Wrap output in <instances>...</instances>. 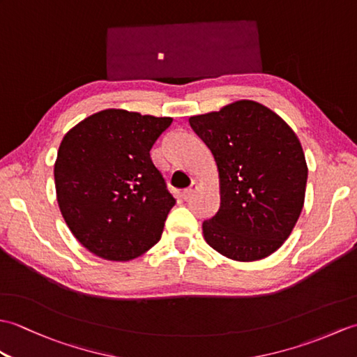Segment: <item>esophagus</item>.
<instances>
[{"instance_id":"34e87169","label":"esophagus","mask_w":357,"mask_h":357,"mask_svg":"<svg viewBox=\"0 0 357 357\" xmlns=\"http://www.w3.org/2000/svg\"><path fill=\"white\" fill-rule=\"evenodd\" d=\"M196 188H198V184H196V183H192V185H190V187L185 188V190H184L183 193H181V198H183L184 201H188V199H190L192 196H193V193L196 192Z\"/></svg>"}]
</instances>
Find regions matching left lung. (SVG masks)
<instances>
[{
  "label": "left lung",
  "mask_w": 357,
  "mask_h": 357,
  "mask_svg": "<svg viewBox=\"0 0 357 357\" xmlns=\"http://www.w3.org/2000/svg\"><path fill=\"white\" fill-rule=\"evenodd\" d=\"M219 170L221 206L202 222L207 244L233 261H257L290 236L305 198L307 162L282 118L255 101L192 116Z\"/></svg>",
  "instance_id": "obj_1"
}]
</instances>
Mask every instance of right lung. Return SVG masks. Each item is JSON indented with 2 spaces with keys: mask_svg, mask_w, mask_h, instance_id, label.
Returning <instances> with one entry per match:
<instances>
[{
  "mask_svg": "<svg viewBox=\"0 0 357 357\" xmlns=\"http://www.w3.org/2000/svg\"><path fill=\"white\" fill-rule=\"evenodd\" d=\"M172 121L109 109L63 138L53 172L56 198L66 224L89 252L130 261L161 239L176 199L150 150Z\"/></svg>",
  "mask_w": 357,
  "mask_h": 357,
  "instance_id": "obj_1",
  "label": "right lung"
}]
</instances>
